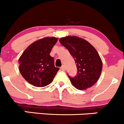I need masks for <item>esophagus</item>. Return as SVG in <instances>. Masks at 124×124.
Segmentation results:
<instances>
[{
    "label": "esophagus",
    "mask_w": 124,
    "mask_h": 124,
    "mask_svg": "<svg viewBox=\"0 0 124 124\" xmlns=\"http://www.w3.org/2000/svg\"><path fill=\"white\" fill-rule=\"evenodd\" d=\"M60 69H61V70H62V71H65V67L64 65H62Z\"/></svg>",
    "instance_id": "1"
}]
</instances>
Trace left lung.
<instances>
[{
  "label": "left lung",
  "instance_id": "left-lung-1",
  "mask_svg": "<svg viewBox=\"0 0 124 124\" xmlns=\"http://www.w3.org/2000/svg\"><path fill=\"white\" fill-rule=\"evenodd\" d=\"M74 58L78 70L77 75L70 76L77 89L83 90L93 86L99 79L103 63L96 49L88 41L77 36H68L59 39Z\"/></svg>",
  "mask_w": 124,
  "mask_h": 124
}]
</instances>
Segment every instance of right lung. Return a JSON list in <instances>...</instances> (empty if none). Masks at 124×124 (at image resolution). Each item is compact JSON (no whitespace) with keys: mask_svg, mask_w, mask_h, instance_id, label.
Segmentation results:
<instances>
[{"mask_svg":"<svg viewBox=\"0 0 124 124\" xmlns=\"http://www.w3.org/2000/svg\"><path fill=\"white\" fill-rule=\"evenodd\" d=\"M57 41L58 38L54 37L36 40L28 46L19 57V72L30 84L43 87L53 81L59 68L54 66V59L50 53Z\"/></svg>","mask_w":124,"mask_h":124,"instance_id":"obj_1","label":"right lung"}]
</instances>
